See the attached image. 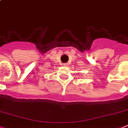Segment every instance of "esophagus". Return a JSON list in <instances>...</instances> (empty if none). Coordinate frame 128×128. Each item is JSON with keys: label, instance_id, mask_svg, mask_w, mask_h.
Returning a JSON list of instances; mask_svg holds the SVG:
<instances>
[{"label": "esophagus", "instance_id": "34e87169", "mask_svg": "<svg viewBox=\"0 0 128 128\" xmlns=\"http://www.w3.org/2000/svg\"><path fill=\"white\" fill-rule=\"evenodd\" d=\"M67 65H68V63H63V66H67Z\"/></svg>", "mask_w": 128, "mask_h": 128}]
</instances>
